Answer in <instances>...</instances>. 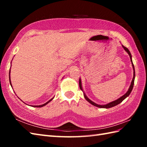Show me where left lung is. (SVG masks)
Segmentation results:
<instances>
[{
	"instance_id": "left-lung-1",
	"label": "left lung",
	"mask_w": 147,
	"mask_h": 147,
	"mask_svg": "<svg viewBox=\"0 0 147 147\" xmlns=\"http://www.w3.org/2000/svg\"><path fill=\"white\" fill-rule=\"evenodd\" d=\"M122 47L124 48V49L125 50V51L126 52H127V54H129V57H130V59H131V63H132V66H133V80L131 81V85L129 86V88L128 89V90H127V92L124 94V95H123L122 96H121L120 98H119L118 99L115 100L114 101H112L110 103H108L107 104H105V105H98V104H96V103L93 102V101H92L91 100L89 99L88 97H87L86 95H85V93L83 92L84 93V96H85V98L86 100L87 101H88L89 103H90L92 105L95 106V107H99V108H105V109H109V108H111V107H114V106L117 105L118 104H119L120 103H121L122 102H123L124 99H125L126 97H127L129 95V94L131 93V92L132 90H133V85H134V82H135V67H134V65H133V61H132V56H131V53L129 52V51L128 50V49L125 47L123 46V45H122ZM79 85H80V89L82 90V91L83 92V88H82V82H81V79L80 78V80H79Z\"/></svg>"
}]
</instances>
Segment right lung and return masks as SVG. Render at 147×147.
<instances>
[{"label":"right lung","mask_w":147,"mask_h":147,"mask_svg":"<svg viewBox=\"0 0 147 147\" xmlns=\"http://www.w3.org/2000/svg\"><path fill=\"white\" fill-rule=\"evenodd\" d=\"M10 73H11V68H10V70H9V82H10V84H11V86H12V84H11V77H10ZM53 98H54V97H53L52 98H51V100H49L47 102H46V103H45L44 104H42V105H32V107H43V106H45V105H46L47 104H48V103H49L50 102H51V100H53Z\"/></svg>","instance_id":"add662e5"}]
</instances>
